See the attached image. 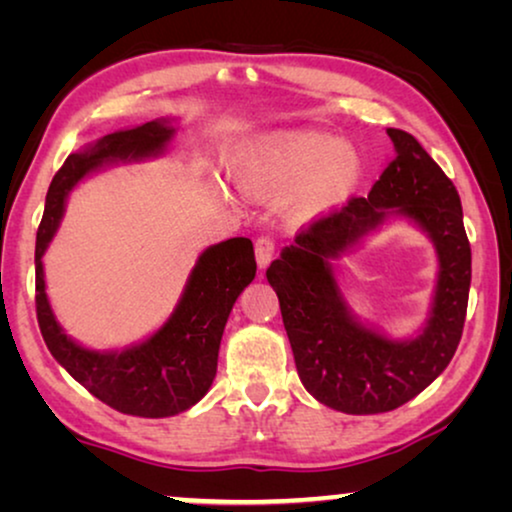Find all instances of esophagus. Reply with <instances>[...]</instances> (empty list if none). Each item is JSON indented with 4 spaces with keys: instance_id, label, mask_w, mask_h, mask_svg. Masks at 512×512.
<instances>
[{
    "instance_id": "obj_1",
    "label": "esophagus",
    "mask_w": 512,
    "mask_h": 512,
    "mask_svg": "<svg viewBox=\"0 0 512 512\" xmlns=\"http://www.w3.org/2000/svg\"><path fill=\"white\" fill-rule=\"evenodd\" d=\"M275 249H277V244H275V240H272V237H268V235L258 237V240H256V261H258V265H261V268H265V265L272 261V256H275Z\"/></svg>"
}]
</instances>
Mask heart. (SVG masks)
Masks as SVG:
<instances>
[{
    "label": "heart",
    "mask_w": 512,
    "mask_h": 512,
    "mask_svg": "<svg viewBox=\"0 0 512 512\" xmlns=\"http://www.w3.org/2000/svg\"><path fill=\"white\" fill-rule=\"evenodd\" d=\"M361 177V158L352 146L328 135H282L249 151L240 167L244 186L261 193L296 188L293 205L312 214L338 205Z\"/></svg>",
    "instance_id": "b5f03b06"
}]
</instances>
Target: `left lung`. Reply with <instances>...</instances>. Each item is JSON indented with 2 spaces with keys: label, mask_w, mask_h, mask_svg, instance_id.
Listing matches in <instances>:
<instances>
[{
  "label": "left lung",
  "mask_w": 512,
  "mask_h": 512,
  "mask_svg": "<svg viewBox=\"0 0 512 512\" xmlns=\"http://www.w3.org/2000/svg\"><path fill=\"white\" fill-rule=\"evenodd\" d=\"M387 135L396 158L368 198H349L314 219L265 272L300 382L319 403L347 415L396 410L443 373L464 333L471 289V244L457 188L415 137L396 128ZM394 213L430 233L441 263L430 326L408 343H391L349 318L327 263Z\"/></svg>",
  "instance_id": "1"
}]
</instances>
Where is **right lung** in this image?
<instances>
[{"label": "right lung", "instance_id": "right-lung-1", "mask_svg": "<svg viewBox=\"0 0 512 512\" xmlns=\"http://www.w3.org/2000/svg\"><path fill=\"white\" fill-rule=\"evenodd\" d=\"M172 135L174 128L165 121H151L111 132L90 149L67 156L48 186L44 219L39 223L34 249L37 319L55 361L109 408L151 419L179 415L212 387L228 314L244 286L256 277L254 244L247 237H230L209 247L198 258L184 296L167 324L142 345L118 354L93 352L62 333L46 298L41 256L62 219L67 193L86 174L114 160L156 156Z\"/></svg>", "mask_w": 512, "mask_h": 512}]
</instances>
